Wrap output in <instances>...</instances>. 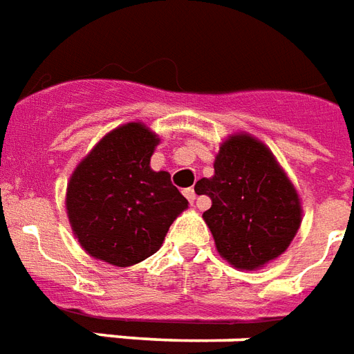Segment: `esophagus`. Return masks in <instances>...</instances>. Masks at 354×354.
Returning <instances> with one entry per match:
<instances>
[{
	"mask_svg": "<svg viewBox=\"0 0 354 354\" xmlns=\"http://www.w3.org/2000/svg\"><path fill=\"white\" fill-rule=\"evenodd\" d=\"M184 195H185V198H187V201H189L191 204L195 203V198H197V193H195V189H191V187H189V189L184 191Z\"/></svg>",
	"mask_w": 354,
	"mask_h": 354,
	"instance_id": "34e87169",
	"label": "esophagus"
}]
</instances>
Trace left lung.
I'll use <instances>...</instances> for the list:
<instances>
[{"label": "left lung", "instance_id": "8db88e82", "mask_svg": "<svg viewBox=\"0 0 354 354\" xmlns=\"http://www.w3.org/2000/svg\"><path fill=\"white\" fill-rule=\"evenodd\" d=\"M208 195L203 214L216 250L238 270H259L283 255L302 223L297 187L264 142L232 133L219 144L214 176L195 185Z\"/></svg>", "mask_w": 354, "mask_h": 354}]
</instances>
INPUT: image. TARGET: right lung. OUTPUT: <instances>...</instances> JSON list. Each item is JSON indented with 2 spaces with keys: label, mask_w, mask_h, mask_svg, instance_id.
I'll list each match as a JSON object with an SVG mask.
<instances>
[{
  "label": "right lung",
  "mask_w": 354,
  "mask_h": 354,
  "mask_svg": "<svg viewBox=\"0 0 354 354\" xmlns=\"http://www.w3.org/2000/svg\"><path fill=\"white\" fill-rule=\"evenodd\" d=\"M161 142L142 122L106 133L75 167L65 210L73 234L90 257L133 266L153 255L187 198L170 184L167 170L150 159Z\"/></svg>",
  "instance_id": "add662e5"
}]
</instances>
